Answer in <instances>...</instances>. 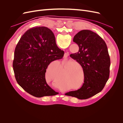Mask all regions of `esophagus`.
I'll return each instance as SVG.
<instances>
[{
	"instance_id": "obj_1",
	"label": "esophagus",
	"mask_w": 123,
	"mask_h": 123,
	"mask_svg": "<svg viewBox=\"0 0 123 123\" xmlns=\"http://www.w3.org/2000/svg\"><path fill=\"white\" fill-rule=\"evenodd\" d=\"M69 53H65V54H64V58H67V57L68 56H69Z\"/></svg>"
}]
</instances>
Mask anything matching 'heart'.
I'll list each match as a JSON object with an SVG mask.
<instances>
[{
	"mask_svg": "<svg viewBox=\"0 0 123 123\" xmlns=\"http://www.w3.org/2000/svg\"><path fill=\"white\" fill-rule=\"evenodd\" d=\"M76 64L81 67V65L77 62H74L72 64H69L64 61L59 63L58 68V63L56 62H51L46 71V76L49 79L53 80H56V77L58 80L60 78L63 73V77L62 80L63 82L68 85L69 87H71L72 89H75L76 88L74 87L78 86L81 82L79 80V71L76 66L73 65Z\"/></svg>",
	"mask_w": 123,
	"mask_h": 123,
	"instance_id": "heart-1",
	"label": "heart"
}]
</instances>
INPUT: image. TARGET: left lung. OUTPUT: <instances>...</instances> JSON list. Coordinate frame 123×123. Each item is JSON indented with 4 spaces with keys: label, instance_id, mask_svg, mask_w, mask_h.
I'll list each match as a JSON object with an SVG mask.
<instances>
[{
    "label": "left lung",
    "instance_id": "obj_1",
    "mask_svg": "<svg viewBox=\"0 0 123 123\" xmlns=\"http://www.w3.org/2000/svg\"><path fill=\"white\" fill-rule=\"evenodd\" d=\"M73 42L79 47L77 52L70 57L82 67L84 83L80 89L66 95L86 99L101 91L109 79L110 59L104 40L96 33L88 30L78 32Z\"/></svg>",
    "mask_w": 123,
    "mask_h": 123
}]
</instances>
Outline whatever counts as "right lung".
Returning <instances> with one entry per match:
<instances>
[{"instance_id":"obj_1","label":"right lung","mask_w":123,"mask_h":123,"mask_svg":"<svg viewBox=\"0 0 123 123\" xmlns=\"http://www.w3.org/2000/svg\"><path fill=\"white\" fill-rule=\"evenodd\" d=\"M64 54L50 29L44 27L30 29L21 36L15 50L13 67L17 83L36 98L57 94L47 83L45 74L50 63L62 59Z\"/></svg>"}]
</instances>
